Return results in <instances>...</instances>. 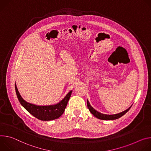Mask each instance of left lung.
<instances>
[{
    "label": "left lung",
    "instance_id": "8db88e82",
    "mask_svg": "<svg viewBox=\"0 0 151 151\" xmlns=\"http://www.w3.org/2000/svg\"><path fill=\"white\" fill-rule=\"evenodd\" d=\"M87 106L88 107L90 111V112L95 116L96 117V118L101 119V120H114V119H117L119 118H121V116H122L123 115H124L131 107H129L128 109H127V110H125V111L120 113H118V114H103L98 112V111H96L95 109H94L90 104L88 99H87Z\"/></svg>",
    "mask_w": 151,
    "mask_h": 151
}]
</instances>
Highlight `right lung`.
<instances>
[{
	"label": "right lung",
	"instance_id": "1",
	"mask_svg": "<svg viewBox=\"0 0 151 151\" xmlns=\"http://www.w3.org/2000/svg\"><path fill=\"white\" fill-rule=\"evenodd\" d=\"M15 89L17 96L22 106L32 115L41 121H52L59 118L63 113L72 93V91L69 92L58 104L50 106H37L27 103L23 99L15 83Z\"/></svg>",
	"mask_w": 151,
	"mask_h": 151
}]
</instances>
